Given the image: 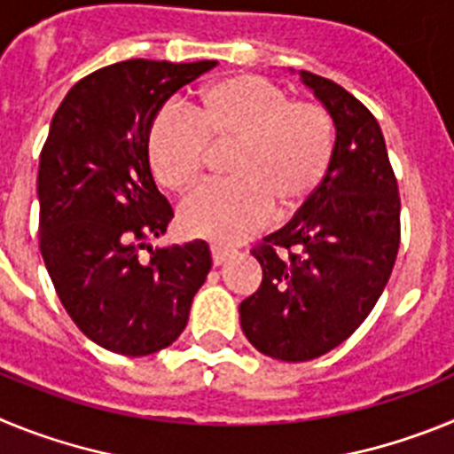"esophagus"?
<instances>
[{"instance_id":"34e87169","label":"esophagus","mask_w":454,"mask_h":454,"mask_svg":"<svg viewBox=\"0 0 454 454\" xmlns=\"http://www.w3.org/2000/svg\"><path fill=\"white\" fill-rule=\"evenodd\" d=\"M234 254V250H230V247H223V246H214L211 247V259H214V266H223L230 256Z\"/></svg>"}]
</instances>
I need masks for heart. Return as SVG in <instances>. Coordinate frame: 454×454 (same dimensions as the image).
<instances>
[{
  "instance_id": "heart-1",
  "label": "heart",
  "mask_w": 454,
  "mask_h": 454,
  "mask_svg": "<svg viewBox=\"0 0 454 454\" xmlns=\"http://www.w3.org/2000/svg\"><path fill=\"white\" fill-rule=\"evenodd\" d=\"M207 147L234 150L224 166L231 182L195 192L179 220L186 234L236 243L270 214L288 218L311 202L330 172L334 122L320 104L231 74L198 92L191 120L161 114L147 131L152 172L172 192H188L202 179Z\"/></svg>"
}]
</instances>
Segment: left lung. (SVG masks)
<instances>
[{"label": "left lung", "instance_id": "1", "mask_svg": "<svg viewBox=\"0 0 454 454\" xmlns=\"http://www.w3.org/2000/svg\"><path fill=\"white\" fill-rule=\"evenodd\" d=\"M298 74L334 122V156L311 202L252 250L263 279L239 307L247 340L279 362L340 346L380 300L400 247L398 182L380 124L339 83Z\"/></svg>", "mask_w": 454, "mask_h": 454}]
</instances>
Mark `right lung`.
<instances>
[{
    "instance_id": "1",
    "label": "right lung",
    "mask_w": 454,
    "mask_h": 454,
    "mask_svg": "<svg viewBox=\"0 0 454 454\" xmlns=\"http://www.w3.org/2000/svg\"><path fill=\"white\" fill-rule=\"evenodd\" d=\"M215 66L115 63L74 83L51 118L38 168L40 252L74 325L115 355L172 346L211 270L204 240L150 246L172 208L152 177L147 131L179 88Z\"/></svg>"
}]
</instances>
